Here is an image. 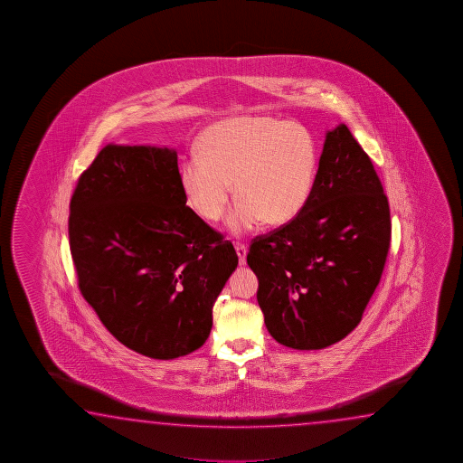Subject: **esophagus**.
Here are the masks:
<instances>
[{
	"mask_svg": "<svg viewBox=\"0 0 463 463\" xmlns=\"http://www.w3.org/2000/svg\"><path fill=\"white\" fill-rule=\"evenodd\" d=\"M235 250L236 254H238V262H240V266H246V254H248L246 246H244V244H236Z\"/></svg>",
	"mask_w": 463,
	"mask_h": 463,
	"instance_id": "obj_1",
	"label": "esophagus"
}]
</instances>
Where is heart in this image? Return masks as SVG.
<instances>
[{
	"label": "heart",
	"mask_w": 463,
	"mask_h": 463,
	"mask_svg": "<svg viewBox=\"0 0 463 463\" xmlns=\"http://www.w3.org/2000/svg\"><path fill=\"white\" fill-rule=\"evenodd\" d=\"M199 157L180 166V186L201 219L217 222L232 186L238 199L227 227L244 235L264 220L282 227L305 209L317 172V149L305 126L270 117L222 119L205 129Z\"/></svg>",
	"instance_id": "obj_1"
}]
</instances>
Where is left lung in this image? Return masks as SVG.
I'll list each match as a JSON object with an SVG mask.
<instances>
[{"mask_svg":"<svg viewBox=\"0 0 463 463\" xmlns=\"http://www.w3.org/2000/svg\"><path fill=\"white\" fill-rule=\"evenodd\" d=\"M391 211L371 158L344 123L327 129L313 193L298 217L248 254L267 330L321 350L361 322L384 270Z\"/></svg>","mask_w":463,"mask_h":463,"instance_id":"1","label":"left lung"}]
</instances>
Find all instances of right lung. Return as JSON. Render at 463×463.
<instances>
[{
    "label": "right lung",
    "mask_w": 463,
    "mask_h": 463,
    "mask_svg": "<svg viewBox=\"0 0 463 463\" xmlns=\"http://www.w3.org/2000/svg\"><path fill=\"white\" fill-rule=\"evenodd\" d=\"M79 288L111 335L154 360L204 345L235 248L186 205L172 147L107 144L70 204Z\"/></svg>",
    "instance_id": "right-lung-1"
}]
</instances>
